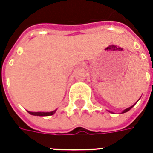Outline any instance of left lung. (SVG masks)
<instances>
[{
    "label": "left lung",
    "instance_id": "left-lung-1",
    "mask_svg": "<svg viewBox=\"0 0 153 153\" xmlns=\"http://www.w3.org/2000/svg\"><path fill=\"white\" fill-rule=\"evenodd\" d=\"M132 107H133V106H130V107H128V108L125 109L124 111H123V112H122V113H124V112H127V111H129L130 109L132 108Z\"/></svg>",
    "mask_w": 153,
    "mask_h": 153
}]
</instances>
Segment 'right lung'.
Returning <instances> with one entry per match:
<instances>
[{
    "mask_svg": "<svg viewBox=\"0 0 153 153\" xmlns=\"http://www.w3.org/2000/svg\"><path fill=\"white\" fill-rule=\"evenodd\" d=\"M56 111H50V112H31V111H29V113L31 115H34V116H51V115H53L55 113Z\"/></svg>",
    "mask_w": 153,
    "mask_h": 153,
    "instance_id": "obj_1",
    "label": "right lung"
}]
</instances>
